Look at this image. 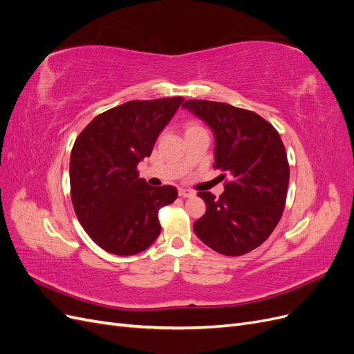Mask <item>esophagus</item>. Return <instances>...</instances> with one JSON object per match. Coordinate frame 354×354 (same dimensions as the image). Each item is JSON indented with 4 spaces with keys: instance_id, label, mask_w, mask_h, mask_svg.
<instances>
[{
    "instance_id": "esophagus-1",
    "label": "esophagus",
    "mask_w": 354,
    "mask_h": 354,
    "mask_svg": "<svg viewBox=\"0 0 354 354\" xmlns=\"http://www.w3.org/2000/svg\"><path fill=\"white\" fill-rule=\"evenodd\" d=\"M178 195L181 198H194L195 196V192H192L189 189H178Z\"/></svg>"
}]
</instances>
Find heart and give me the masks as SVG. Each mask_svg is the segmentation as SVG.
<instances>
[{"instance_id":"b5f03b06","label":"heart","mask_w":354,"mask_h":354,"mask_svg":"<svg viewBox=\"0 0 354 354\" xmlns=\"http://www.w3.org/2000/svg\"><path fill=\"white\" fill-rule=\"evenodd\" d=\"M192 127H196V125H190V127H189V128H192Z\"/></svg>"}]
</instances>
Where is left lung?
Wrapping results in <instances>:
<instances>
[{
	"mask_svg": "<svg viewBox=\"0 0 354 354\" xmlns=\"http://www.w3.org/2000/svg\"><path fill=\"white\" fill-rule=\"evenodd\" d=\"M181 108L211 128L214 167L230 177L220 198L198 194L207 211L194 223L195 234L223 255L250 252L270 236L285 208L289 167L281 136L260 115L227 103L187 100Z\"/></svg>",
	"mask_w": 354,
	"mask_h": 354,
	"instance_id": "8db88e82",
	"label": "left lung"
}]
</instances>
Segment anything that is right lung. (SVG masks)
<instances>
[{
	"label": "right lung",
	"mask_w": 354,
	"mask_h": 354,
	"mask_svg": "<svg viewBox=\"0 0 354 354\" xmlns=\"http://www.w3.org/2000/svg\"><path fill=\"white\" fill-rule=\"evenodd\" d=\"M183 97L133 100L95 116L71 152L75 214L88 236L115 255L147 250L160 233L158 209L177 198L174 186L138 178L147 156Z\"/></svg>",
	"instance_id": "add662e5"
}]
</instances>
